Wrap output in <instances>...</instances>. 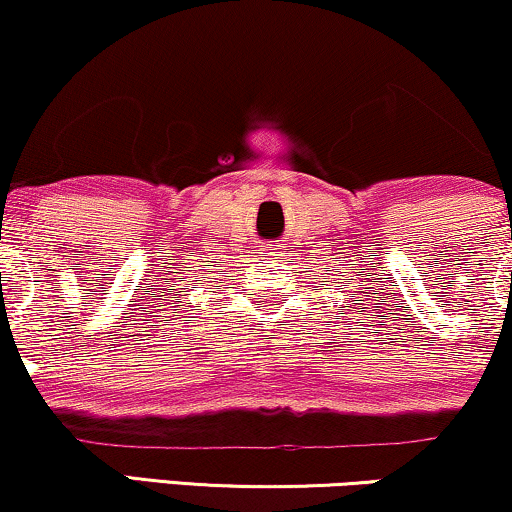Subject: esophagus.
Segmentation results:
<instances>
[{"label": "esophagus", "instance_id": "34e87169", "mask_svg": "<svg viewBox=\"0 0 512 512\" xmlns=\"http://www.w3.org/2000/svg\"><path fill=\"white\" fill-rule=\"evenodd\" d=\"M268 256H270V258H280V256H282L280 246H277V244H273V246H270V249H268Z\"/></svg>", "mask_w": 512, "mask_h": 512}]
</instances>
